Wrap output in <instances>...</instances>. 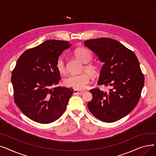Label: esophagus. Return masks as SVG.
<instances>
[{"label": "esophagus", "mask_w": 156, "mask_h": 156, "mask_svg": "<svg viewBox=\"0 0 156 156\" xmlns=\"http://www.w3.org/2000/svg\"><path fill=\"white\" fill-rule=\"evenodd\" d=\"M73 94H75V95H81L83 94V91H79L78 90H73Z\"/></svg>", "instance_id": "34e87169"}]
</instances>
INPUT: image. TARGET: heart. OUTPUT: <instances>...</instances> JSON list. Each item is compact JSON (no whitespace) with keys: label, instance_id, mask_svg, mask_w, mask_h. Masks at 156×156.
Instances as JSON below:
<instances>
[{"label":"heart","instance_id":"b5f03b06","mask_svg":"<svg viewBox=\"0 0 156 156\" xmlns=\"http://www.w3.org/2000/svg\"><path fill=\"white\" fill-rule=\"evenodd\" d=\"M74 55L83 64H86L82 71L88 72L92 76L97 75L98 68L94 64L88 63L92 59V54L87 48H78L76 49ZM56 68L60 73H65L66 71L65 63L62 58L58 59L56 62ZM90 82V76L87 73H81L78 75H69L64 79V84L68 87L76 90L85 89Z\"/></svg>","mask_w":156,"mask_h":156}]
</instances>
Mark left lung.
I'll return each mask as SVG.
<instances>
[{"label":"left lung","instance_id":"8db88e82","mask_svg":"<svg viewBox=\"0 0 156 156\" xmlns=\"http://www.w3.org/2000/svg\"><path fill=\"white\" fill-rule=\"evenodd\" d=\"M104 62L97 85L110 87L108 92L99 88L90 90L93 98L89 111L106 122L126 116L136 107L144 85V76L135 53L117 40L108 38L84 42Z\"/></svg>","mask_w":156,"mask_h":156}]
</instances>
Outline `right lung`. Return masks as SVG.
Instances as JSON below:
<instances>
[{
  "label": "right lung",
  "mask_w": 156,
  "mask_h": 156,
  "mask_svg": "<svg viewBox=\"0 0 156 156\" xmlns=\"http://www.w3.org/2000/svg\"><path fill=\"white\" fill-rule=\"evenodd\" d=\"M69 42L48 40L28 49L19 57L12 72L14 99L28 118L47 124L64 113L73 94L71 88L55 87L61 80L56 62Z\"/></svg>",
  "instance_id": "obj_1"
}]
</instances>
